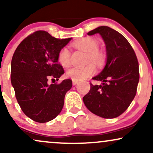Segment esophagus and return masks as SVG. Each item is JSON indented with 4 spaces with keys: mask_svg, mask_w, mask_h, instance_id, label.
I'll return each instance as SVG.
<instances>
[{
    "mask_svg": "<svg viewBox=\"0 0 153 153\" xmlns=\"http://www.w3.org/2000/svg\"><path fill=\"white\" fill-rule=\"evenodd\" d=\"M78 80H73V85H76L77 83H78Z\"/></svg>",
    "mask_w": 153,
    "mask_h": 153,
    "instance_id": "esophagus-1",
    "label": "esophagus"
}]
</instances>
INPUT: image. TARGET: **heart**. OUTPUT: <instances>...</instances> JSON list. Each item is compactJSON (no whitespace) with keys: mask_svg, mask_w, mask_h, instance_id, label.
I'll list each match as a JSON object with an SVG mask.
<instances>
[{"mask_svg":"<svg viewBox=\"0 0 153 153\" xmlns=\"http://www.w3.org/2000/svg\"><path fill=\"white\" fill-rule=\"evenodd\" d=\"M99 43L95 39L87 36L77 40L73 43V46L78 50L86 52L85 62H92L97 66H102L106 62V54L103 50L99 48ZM57 59L62 67L67 68L71 65V54L67 47H63L59 51ZM96 72L93 64L87 65L83 68H72L67 72V75L73 80H85Z\"/></svg>","mask_w":153,"mask_h":153,"instance_id":"b5f03b06","label":"heart"}]
</instances>
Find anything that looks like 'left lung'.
Returning a JSON list of instances; mask_svg holds the SVG:
<instances>
[{
    "mask_svg": "<svg viewBox=\"0 0 153 153\" xmlns=\"http://www.w3.org/2000/svg\"><path fill=\"white\" fill-rule=\"evenodd\" d=\"M99 34L106 44L107 60L105 68L90 82L89 92L83 97L85 106L94 114L113 119L122 114L137 94L140 80L136 54L127 39L108 26H102L90 31L88 35Z\"/></svg>",
    "mask_w": 153,
    "mask_h": 153,
    "instance_id": "1",
    "label": "left lung"
}]
</instances>
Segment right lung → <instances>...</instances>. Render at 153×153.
Masks as SVG:
<instances>
[{
  "label": "right lung",
  "mask_w": 153,
  "mask_h": 153,
  "mask_svg": "<svg viewBox=\"0 0 153 153\" xmlns=\"http://www.w3.org/2000/svg\"><path fill=\"white\" fill-rule=\"evenodd\" d=\"M71 40L36 31L26 36L13 53L10 81L16 98L22 111L35 122H50L62 109L72 80L67 79L52 84L48 80L55 82L65 73L57 54Z\"/></svg>",
  "instance_id": "1"
}]
</instances>
